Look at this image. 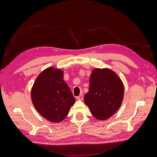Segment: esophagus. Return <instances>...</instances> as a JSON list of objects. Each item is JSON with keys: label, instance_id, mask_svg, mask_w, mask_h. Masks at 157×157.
Masks as SVG:
<instances>
[{"label": "esophagus", "instance_id": "34e87169", "mask_svg": "<svg viewBox=\"0 0 157 157\" xmlns=\"http://www.w3.org/2000/svg\"><path fill=\"white\" fill-rule=\"evenodd\" d=\"M77 99H78V100H80V101H82V100H83V99H84V98H83V96H82V95L81 94V95H80V96H78Z\"/></svg>", "mask_w": 157, "mask_h": 157}]
</instances>
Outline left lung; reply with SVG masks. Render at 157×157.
Listing matches in <instances>:
<instances>
[{
  "mask_svg": "<svg viewBox=\"0 0 157 157\" xmlns=\"http://www.w3.org/2000/svg\"><path fill=\"white\" fill-rule=\"evenodd\" d=\"M124 94V84L115 72L108 68H96L90 75L89 91L84 100L96 119L105 121L120 108Z\"/></svg>",
  "mask_w": 157,
  "mask_h": 157,
  "instance_id": "left-lung-1",
  "label": "left lung"
}]
</instances>
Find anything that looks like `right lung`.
<instances>
[{"label": "right lung", "mask_w": 157, "mask_h": 157, "mask_svg": "<svg viewBox=\"0 0 157 157\" xmlns=\"http://www.w3.org/2000/svg\"><path fill=\"white\" fill-rule=\"evenodd\" d=\"M31 97L36 110L46 120L59 122L67 116L75 99L63 80V71L50 67L38 75Z\"/></svg>", "instance_id": "add662e5"}]
</instances>
